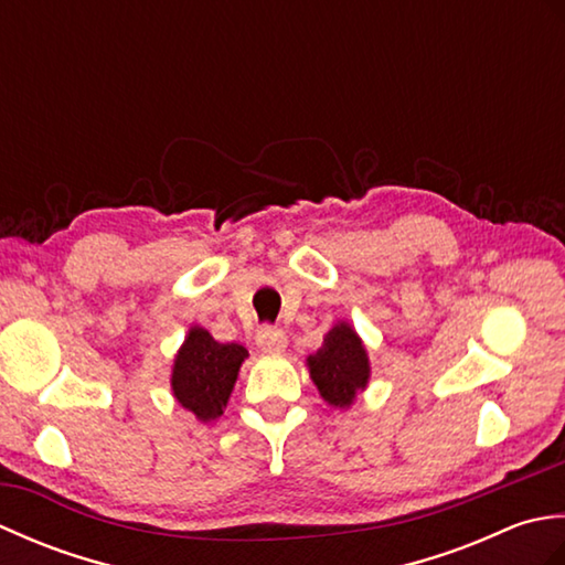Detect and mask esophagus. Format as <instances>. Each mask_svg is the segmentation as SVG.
I'll use <instances>...</instances> for the list:
<instances>
[{
	"mask_svg": "<svg viewBox=\"0 0 565 565\" xmlns=\"http://www.w3.org/2000/svg\"><path fill=\"white\" fill-rule=\"evenodd\" d=\"M257 347L267 354H279L286 350V332L279 328H262L257 334Z\"/></svg>",
	"mask_w": 565,
	"mask_h": 565,
	"instance_id": "obj_1",
	"label": "esophagus"
}]
</instances>
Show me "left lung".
Masks as SVG:
<instances>
[{"label":"left lung","instance_id":"left-lung-1","mask_svg":"<svg viewBox=\"0 0 565 565\" xmlns=\"http://www.w3.org/2000/svg\"><path fill=\"white\" fill-rule=\"evenodd\" d=\"M306 362L320 395L334 407H350L369 383L371 366L364 342L350 322H338Z\"/></svg>","mask_w":565,"mask_h":565}]
</instances>
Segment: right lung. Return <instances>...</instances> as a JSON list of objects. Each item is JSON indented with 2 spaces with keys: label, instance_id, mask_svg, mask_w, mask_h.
Segmentation results:
<instances>
[{
  "label": "right lung",
  "instance_id": "add662e5",
  "mask_svg": "<svg viewBox=\"0 0 565 565\" xmlns=\"http://www.w3.org/2000/svg\"><path fill=\"white\" fill-rule=\"evenodd\" d=\"M245 359L247 350L243 344H221L211 338L209 330L191 328L182 350L174 356V398L201 423L221 417Z\"/></svg>",
  "mask_w": 565,
  "mask_h": 565
}]
</instances>
